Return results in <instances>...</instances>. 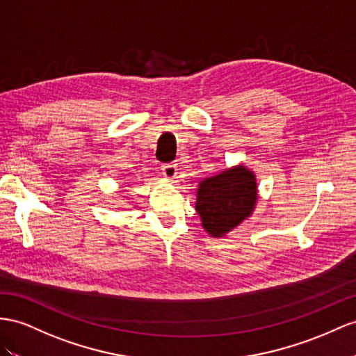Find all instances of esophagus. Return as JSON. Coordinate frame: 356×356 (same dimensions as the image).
<instances>
[{
	"label": "esophagus",
	"mask_w": 356,
	"mask_h": 356,
	"mask_svg": "<svg viewBox=\"0 0 356 356\" xmlns=\"http://www.w3.org/2000/svg\"><path fill=\"white\" fill-rule=\"evenodd\" d=\"M162 175L165 176V179L172 180L177 175V165L176 163H165V165H162Z\"/></svg>",
	"instance_id": "34e87169"
}]
</instances>
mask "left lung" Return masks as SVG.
I'll return each instance as SVG.
<instances>
[{
  "label": "left lung",
  "instance_id": "1",
  "mask_svg": "<svg viewBox=\"0 0 356 356\" xmlns=\"http://www.w3.org/2000/svg\"><path fill=\"white\" fill-rule=\"evenodd\" d=\"M256 202V176L245 165H236L200 181L195 209L203 229L222 238L251 216Z\"/></svg>",
  "mask_w": 356,
  "mask_h": 356
}]
</instances>
